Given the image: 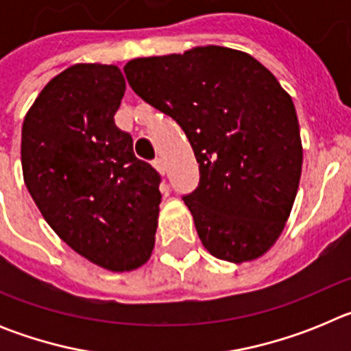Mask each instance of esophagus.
Segmentation results:
<instances>
[{
	"label": "esophagus",
	"mask_w": 351,
	"mask_h": 351,
	"mask_svg": "<svg viewBox=\"0 0 351 351\" xmlns=\"http://www.w3.org/2000/svg\"><path fill=\"white\" fill-rule=\"evenodd\" d=\"M154 169H156L160 173H165L167 172L165 160H163V158H156V160H154Z\"/></svg>",
	"instance_id": "esophagus-1"
}]
</instances>
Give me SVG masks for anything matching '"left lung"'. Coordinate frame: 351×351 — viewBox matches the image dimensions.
Here are the masks:
<instances>
[{"instance_id": "8db88e82", "label": "left lung", "mask_w": 351, "mask_h": 351, "mask_svg": "<svg viewBox=\"0 0 351 351\" xmlns=\"http://www.w3.org/2000/svg\"><path fill=\"white\" fill-rule=\"evenodd\" d=\"M125 73L193 147L200 182L182 200L204 247L234 263L262 256L283 232L302 170L290 95L255 58L218 45L137 58Z\"/></svg>"}]
</instances>
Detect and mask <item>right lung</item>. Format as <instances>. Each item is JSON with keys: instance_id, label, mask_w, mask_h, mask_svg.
I'll use <instances>...</instances> for the list:
<instances>
[{"instance_id": "add662e5", "label": "right lung", "mask_w": 351, "mask_h": 351, "mask_svg": "<svg viewBox=\"0 0 351 351\" xmlns=\"http://www.w3.org/2000/svg\"><path fill=\"white\" fill-rule=\"evenodd\" d=\"M126 82L114 64H73L23 123L24 182L64 243L108 271L141 267L154 247L160 173L133 154L114 114Z\"/></svg>"}]
</instances>
